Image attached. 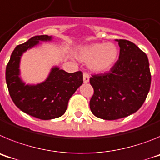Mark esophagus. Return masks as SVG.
<instances>
[{"mask_svg": "<svg viewBox=\"0 0 160 160\" xmlns=\"http://www.w3.org/2000/svg\"><path fill=\"white\" fill-rule=\"evenodd\" d=\"M90 81V75L87 73H83V82L84 83H87Z\"/></svg>", "mask_w": 160, "mask_h": 160, "instance_id": "esophagus-1", "label": "esophagus"}]
</instances>
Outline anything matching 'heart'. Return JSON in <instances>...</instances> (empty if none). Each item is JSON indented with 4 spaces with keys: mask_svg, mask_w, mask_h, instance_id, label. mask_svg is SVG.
Instances as JSON below:
<instances>
[{
    "mask_svg": "<svg viewBox=\"0 0 160 160\" xmlns=\"http://www.w3.org/2000/svg\"><path fill=\"white\" fill-rule=\"evenodd\" d=\"M76 57L95 73H103L114 66L118 58V49L114 44L92 43L81 47Z\"/></svg>",
    "mask_w": 160,
    "mask_h": 160,
    "instance_id": "1",
    "label": "heart"
}]
</instances>
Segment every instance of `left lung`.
<instances>
[{"label":"left lung","mask_w":160,"mask_h":160,"mask_svg":"<svg viewBox=\"0 0 160 160\" xmlns=\"http://www.w3.org/2000/svg\"><path fill=\"white\" fill-rule=\"evenodd\" d=\"M119 57L110 71L90 78L94 93L90 111L105 120L125 118L136 112L146 99L152 76L146 53L130 41L118 40Z\"/></svg>","instance_id":"1"}]
</instances>
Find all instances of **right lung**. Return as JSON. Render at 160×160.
<instances>
[{
  "label": "right lung",
  "instance_id": "1",
  "mask_svg": "<svg viewBox=\"0 0 160 160\" xmlns=\"http://www.w3.org/2000/svg\"><path fill=\"white\" fill-rule=\"evenodd\" d=\"M53 38L41 35L31 38L17 46L6 66L5 79L8 92L14 104L23 112L35 118L49 120L65 114L68 102L83 83L81 71L67 73L57 66L51 68L46 80L37 84H26L21 76V59L24 53L52 42Z\"/></svg>",
  "mask_w": 160,
  "mask_h": 160
}]
</instances>
